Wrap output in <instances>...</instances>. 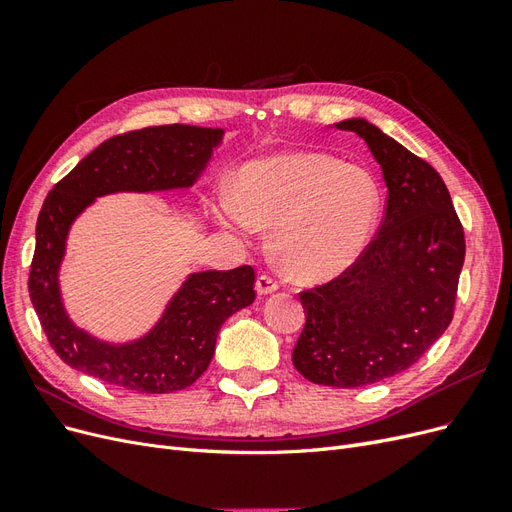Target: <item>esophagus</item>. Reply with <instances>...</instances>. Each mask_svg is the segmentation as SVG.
<instances>
[{"label": "esophagus", "mask_w": 512, "mask_h": 512, "mask_svg": "<svg viewBox=\"0 0 512 512\" xmlns=\"http://www.w3.org/2000/svg\"><path fill=\"white\" fill-rule=\"evenodd\" d=\"M277 288H280V282H277L273 275L260 273V275L256 277V290H258V294H271V292H275Z\"/></svg>", "instance_id": "obj_1"}]
</instances>
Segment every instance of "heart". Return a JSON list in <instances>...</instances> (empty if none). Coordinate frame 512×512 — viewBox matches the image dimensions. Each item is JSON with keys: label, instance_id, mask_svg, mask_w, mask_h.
Segmentation results:
<instances>
[{"label": "heart", "instance_id": "obj_1", "mask_svg": "<svg viewBox=\"0 0 512 512\" xmlns=\"http://www.w3.org/2000/svg\"><path fill=\"white\" fill-rule=\"evenodd\" d=\"M224 226L254 237L275 224L282 265L301 280H327L361 256L378 226L382 192L369 170L327 153H280L239 168L235 194L218 198Z\"/></svg>", "mask_w": 512, "mask_h": 512}]
</instances>
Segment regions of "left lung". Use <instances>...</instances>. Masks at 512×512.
<instances>
[{
	"instance_id": "1",
	"label": "left lung",
	"mask_w": 512,
	"mask_h": 512,
	"mask_svg": "<svg viewBox=\"0 0 512 512\" xmlns=\"http://www.w3.org/2000/svg\"><path fill=\"white\" fill-rule=\"evenodd\" d=\"M335 128L367 143L389 196L361 256L331 282L299 294L307 318L292 363L309 382L356 389L406 371L446 331L466 237L436 168L365 119Z\"/></svg>"
}]
</instances>
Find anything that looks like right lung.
<instances>
[{"label": "right lung", "instance_id": "1", "mask_svg": "<svg viewBox=\"0 0 512 512\" xmlns=\"http://www.w3.org/2000/svg\"><path fill=\"white\" fill-rule=\"evenodd\" d=\"M222 134L218 128L181 123L117 134L85 156L44 198L27 286L46 339L61 361L134 393L181 391L205 374L224 320L256 299L250 265L190 275L158 327L126 346L98 342L74 327L61 305L57 271L70 224L96 196L190 188Z\"/></svg>", "mask_w": 512, "mask_h": 512}]
</instances>
